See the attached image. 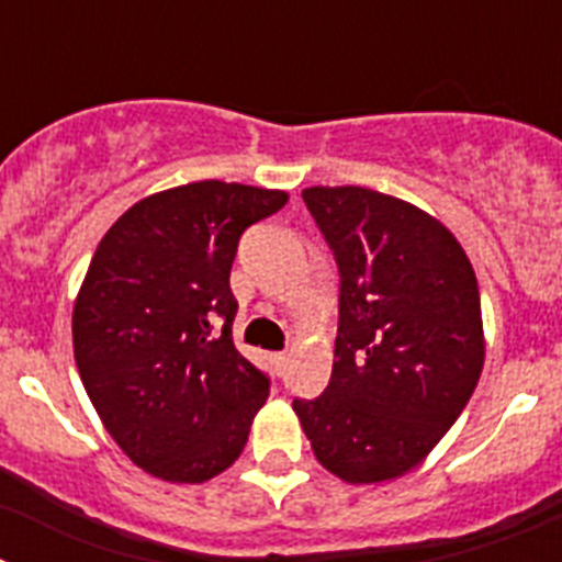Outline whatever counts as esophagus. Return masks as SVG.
Here are the masks:
<instances>
[{"label": "esophagus", "instance_id": "esophagus-1", "mask_svg": "<svg viewBox=\"0 0 562 562\" xmlns=\"http://www.w3.org/2000/svg\"><path fill=\"white\" fill-rule=\"evenodd\" d=\"M270 362H272V369H276V374H284L290 355H286V351H276V355H270Z\"/></svg>", "mask_w": 562, "mask_h": 562}]
</instances>
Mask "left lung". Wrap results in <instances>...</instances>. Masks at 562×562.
I'll return each instance as SVG.
<instances>
[{
	"label": "left lung",
	"instance_id": "obj_1",
	"mask_svg": "<svg viewBox=\"0 0 562 562\" xmlns=\"http://www.w3.org/2000/svg\"><path fill=\"white\" fill-rule=\"evenodd\" d=\"M335 256L329 385L292 400L317 461L351 484L408 473L459 419L484 366L473 265L445 225L371 188H306Z\"/></svg>",
	"mask_w": 562,
	"mask_h": 562
}]
</instances>
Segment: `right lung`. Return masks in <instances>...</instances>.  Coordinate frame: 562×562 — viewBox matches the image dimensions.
Here are the masks:
<instances>
[{
	"label": "right lung",
	"instance_id": "1",
	"mask_svg": "<svg viewBox=\"0 0 562 562\" xmlns=\"http://www.w3.org/2000/svg\"><path fill=\"white\" fill-rule=\"evenodd\" d=\"M284 191L191 182L128 207L101 238L72 312L78 374L112 439L146 473L220 475L245 450L270 376L233 346L238 238Z\"/></svg>",
	"mask_w": 562,
	"mask_h": 562
}]
</instances>
